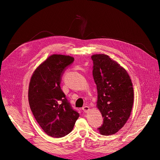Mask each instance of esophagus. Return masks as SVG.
I'll return each mask as SVG.
<instances>
[{
	"label": "esophagus",
	"instance_id": "obj_1",
	"mask_svg": "<svg viewBox=\"0 0 160 160\" xmlns=\"http://www.w3.org/2000/svg\"><path fill=\"white\" fill-rule=\"evenodd\" d=\"M89 107H88V106H84V107H82V110L84 111V112H85V113H87V112H89Z\"/></svg>",
	"mask_w": 160,
	"mask_h": 160
}]
</instances>
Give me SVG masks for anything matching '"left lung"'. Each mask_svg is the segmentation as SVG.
<instances>
[{
    "instance_id": "8db88e82",
    "label": "left lung",
    "mask_w": 160,
    "mask_h": 160,
    "mask_svg": "<svg viewBox=\"0 0 160 160\" xmlns=\"http://www.w3.org/2000/svg\"><path fill=\"white\" fill-rule=\"evenodd\" d=\"M93 76L97 86V107L104 118L98 131L103 135L116 133L131 115L133 88L128 73L105 54H95Z\"/></svg>"
}]
</instances>
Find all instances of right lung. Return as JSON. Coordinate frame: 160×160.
Returning a JSON list of instances; mask_svg holds the SVG:
<instances>
[{
  "instance_id": "1",
  "label": "right lung",
  "mask_w": 160,
  "mask_h": 160,
  "mask_svg": "<svg viewBox=\"0 0 160 160\" xmlns=\"http://www.w3.org/2000/svg\"><path fill=\"white\" fill-rule=\"evenodd\" d=\"M73 61L71 56L53 54L37 67L30 80V108L42 130L53 138L69 134L79 117L60 88L66 67Z\"/></svg>"
}]
</instances>
